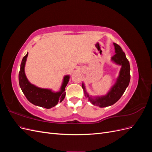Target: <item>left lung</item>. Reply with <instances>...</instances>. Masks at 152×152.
Masks as SVG:
<instances>
[{
  "label": "left lung",
  "mask_w": 152,
  "mask_h": 152,
  "mask_svg": "<svg viewBox=\"0 0 152 152\" xmlns=\"http://www.w3.org/2000/svg\"><path fill=\"white\" fill-rule=\"evenodd\" d=\"M113 45L116 53L112 56V60L118 65H121L122 67L116 83L112 87L106 96H102V97H96L95 99H93L87 93L84 84L82 85L86 97L88 98V100L92 104L98 106L101 108L107 107L115 103L121 98L130 82L131 74L129 62L120 45L115 43H113Z\"/></svg>",
  "instance_id": "left-lung-1"
}]
</instances>
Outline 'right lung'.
Masks as SVG:
<instances>
[{
  "label": "right lung",
  "mask_w": 152,
  "mask_h": 152,
  "mask_svg": "<svg viewBox=\"0 0 152 152\" xmlns=\"http://www.w3.org/2000/svg\"><path fill=\"white\" fill-rule=\"evenodd\" d=\"M28 56V53L23 57L20 66L19 72V84L23 93L29 102L36 106L50 108L56 106L59 102H61L65 97V87L69 81V75L64 77L61 91L56 93L52 92L51 90L41 89L30 84L25 73V65Z\"/></svg>",
  "instance_id": "add662e5"
}]
</instances>
